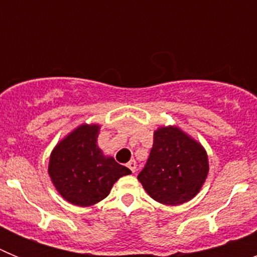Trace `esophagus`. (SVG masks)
<instances>
[{"label":"esophagus","mask_w":257,"mask_h":257,"mask_svg":"<svg viewBox=\"0 0 257 257\" xmlns=\"http://www.w3.org/2000/svg\"><path fill=\"white\" fill-rule=\"evenodd\" d=\"M127 167L131 170V172H135L136 171V162L135 161H130V162L127 163Z\"/></svg>","instance_id":"obj_1"}]
</instances>
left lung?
<instances>
[{
  "mask_svg": "<svg viewBox=\"0 0 257 257\" xmlns=\"http://www.w3.org/2000/svg\"><path fill=\"white\" fill-rule=\"evenodd\" d=\"M208 170L203 145L179 126L170 124L154 130L153 148L138 180L154 201L179 206L198 194Z\"/></svg>",
  "mask_w": 257,
  "mask_h": 257,
  "instance_id": "left-lung-1",
  "label": "left lung"
}]
</instances>
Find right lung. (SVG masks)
<instances>
[{
    "mask_svg": "<svg viewBox=\"0 0 257 257\" xmlns=\"http://www.w3.org/2000/svg\"><path fill=\"white\" fill-rule=\"evenodd\" d=\"M99 123H81L51 151L49 176L67 202L90 207L108 197L115 181L131 171L97 147Z\"/></svg>",
    "mask_w": 257,
    "mask_h": 257,
    "instance_id": "obj_1",
    "label": "right lung"
}]
</instances>
